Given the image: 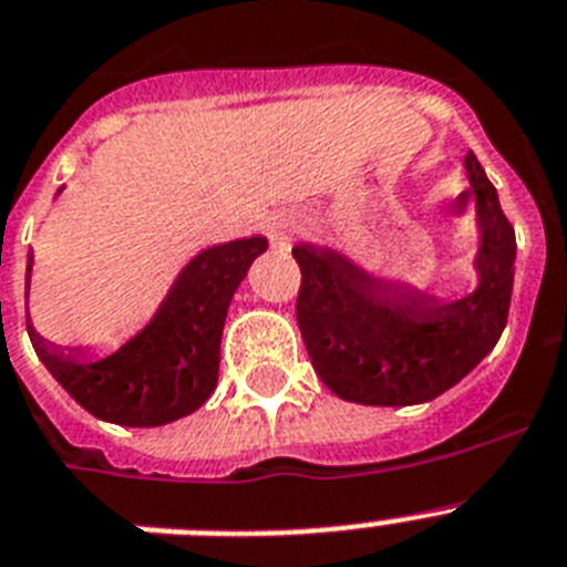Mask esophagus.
I'll return each instance as SVG.
<instances>
[{
  "mask_svg": "<svg viewBox=\"0 0 567 567\" xmlns=\"http://www.w3.org/2000/svg\"><path fill=\"white\" fill-rule=\"evenodd\" d=\"M303 226H307V220L301 215H284L272 224V235L275 240H289L292 235L303 231Z\"/></svg>",
  "mask_w": 567,
  "mask_h": 567,
  "instance_id": "1",
  "label": "esophagus"
}]
</instances>
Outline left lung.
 Returning <instances> with one entry per match:
<instances>
[{
	"mask_svg": "<svg viewBox=\"0 0 567 567\" xmlns=\"http://www.w3.org/2000/svg\"><path fill=\"white\" fill-rule=\"evenodd\" d=\"M464 168L478 224V287L464 298L372 278L336 249H292L301 266L298 327L312 367L338 399L370 408L433 401L499 341L514 292L516 235L476 154L464 157Z\"/></svg>",
	"mask_w": 567,
	"mask_h": 567,
	"instance_id": "1",
	"label": "left lung"
}]
</instances>
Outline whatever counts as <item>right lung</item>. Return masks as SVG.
<instances>
[{
	"label": "right lung",
	"instance_id": "1",
	"mask_svg": "<svg viewBox=\"0 0 567 567\" xmlns=\"http://www.w3.org/2000/svg\"><path fill=\"white\" fill-rule=\"evenodd\" d=\"M266 246V237L255 235L203 249L183 266L152 321L111 355L60 350L37 336L28 316L33 350L68 395L103 422L123 427L177 422L215 393L231 295ZM31 266L28 255L25 280Z\"/></svg>",
	"mask_w": 567,
	"mask_h": 567
}]
</instances>
